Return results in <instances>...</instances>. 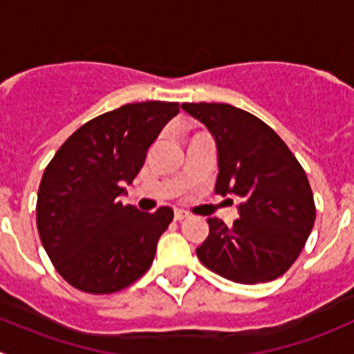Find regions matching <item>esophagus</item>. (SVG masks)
<instances>
[{"mask_svg": "<svg viewBox=\"0 0 354 354\" xmlns=\"http://www.w3.org/2000/svg\"><path fill=\"white\" fill-rule=\"evenodd\" d=\"M187 217H188L187 210H183V209H176V210H174V219H176V221L187 219Z\"/></svg>", "mask_w": 354, "mask_h": 354, "instance_id": "obj_1", "label": "esophagus"}]
</instances>
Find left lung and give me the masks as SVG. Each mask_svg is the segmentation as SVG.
<instances>
[{
    "instance_id": "1",
    "label": "left lung",
    "mask_w": 354,
    "mask_h": 354,
    "mask_svg": "<svg viewBox=\"0 0 354 354\" xmlns=\"http://www.w3.org/2000/svg\"><path fill=\"white\" fill-rule=\"evenodd\" d=\"M217 144L214 192L241 200L227 227L209 217L200 262L240 284L269 283L295 263L312 233L315 202L305 169L283 138L253 114L224 102H183Z\"/></svg>"
}]
</instances>
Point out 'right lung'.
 I'll return each instance as SVG.
<instances>
[{
	"label": "right lung",
	"instance_id": "1",
	"mask_svg": "<svg viewBox=\"0 0 354 354\" xmlns=\"http://www.w3.org/2000/svg\"><path fill=\"white\" fill-rule=\"evenodd\" d=\"M180 102L124 104L82 124L44 169L37 231L63 279L91 295H109L140 279L173 221L171 207L142 212L123 205L149 147Z\"/></svg>",
	"mask_w": 354,
	"mask_h": 354
}]
</instances>
